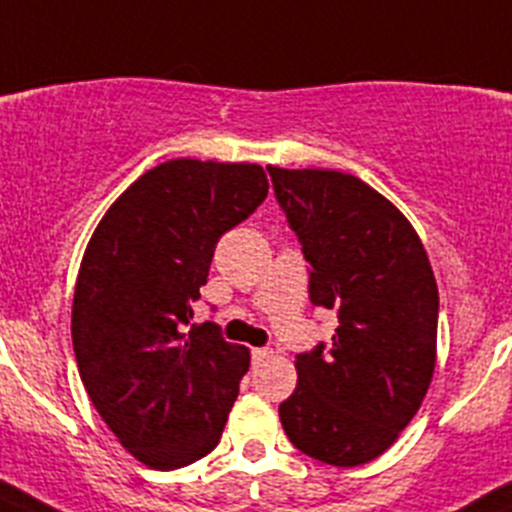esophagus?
<instances>
[{"label":"esophagus","instance_id":"esophagus-1","mask_svg":"<svg viewBox=\"0 0 512 512\" xmlns=\"http://www.w3.org/2000/svg\"><path fill=\"white\" fill-rule=\"evenodd\" d=\"M267 358H272V351H267V348H252V364H262Z\"/></svg>","mask_w":512,"mask_h":512}]
</instances>
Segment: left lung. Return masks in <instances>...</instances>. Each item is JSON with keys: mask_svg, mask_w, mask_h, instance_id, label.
Returning <instances> with one entry per match:
<instances>
[{"mask_svg": "<svg viewBox=\"0 0 512 512\" xmlns=\"http://www.w3.org/2000/svg\"><path fill=\"white\" fill-rule=\"evenodd\" d=\"M267 171L310 262V300L338 313L331 346L295 358L280 422L313 460L364 465L422 407L437 364V280L409 219L369 184L331 169Z\"/></svg>", "mask_w": 512, "mask_h": 512, "instance_id": "obj_1", "label": "left lung"}]
</instances>
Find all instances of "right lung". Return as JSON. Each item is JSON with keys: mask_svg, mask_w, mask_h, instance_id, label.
<instances>
[{"mask_svg": "<svg viewBox=\"0 0 512 512\" xmlns=\"http://www.w3.org/2000/svg\"><path fill=\"white\" fill-rule=\"evenodd\" d=\"M257 164L174 159L138 176L95 227L73 298V348L93 407L143 465L214 450L250 369L217 323L191 326L219 237L267 197Z\"/></svg>", "mask_w": 512, "mask_h": 512, "instance_id": "obj_1", "label": "right lung"}]
</instances>
